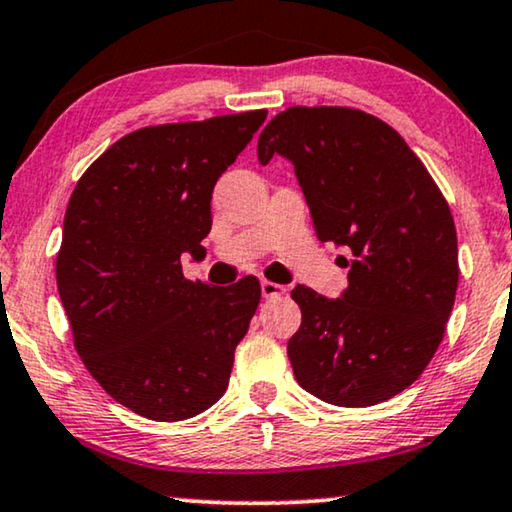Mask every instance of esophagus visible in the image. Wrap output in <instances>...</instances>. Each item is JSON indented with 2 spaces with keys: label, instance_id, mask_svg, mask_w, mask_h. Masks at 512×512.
Here are the masks:
<instances>
[{
  "label": "esophagus",
  "instance_id": "34e87169",
  "mask_svg": "<svg viewBox=\"0 0 512 512\" xmlns=\"http://www.w3.org/2000/svg\"><path fill=\"white\" fill-rule=\"evenodd\" d=\"M261 293H263V298H279V296H284V293H286V286L263 279V282H261Z\"/></svg>",
  "mask_w": 512,
  "mask_h": 512
}]
</instances>
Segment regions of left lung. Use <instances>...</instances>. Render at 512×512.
Returning <instances> with one entry per match:
<instances>
[{"instance_id":"1","label":"left lung","mask_w":512,"mask_h":512,"mask_svg":"<svg viewBox=\"0 0 512 512\" xmlns=\"http://www.w3.org/2000/svg\"><path fill=\"white\" fill-rule=\"evenodd\" d=\"M291 160L321 242L349 286L324 298L298 284L303 324L289 340L300 387L340 408H368L408 389L436 354L459 284L450 205L405 139L349 107H291L258 137L263 165Z\"/></svg>"}]
</instances>
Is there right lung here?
Wrapping results in <instances>:
<instances>
[{
    "label": "right lung",
    "instance_id": "right-lung-1",
    "mask_svg": "<svg viewBox=\"0 0 512 512\" xmlns=\"http://www.w3.org/2000/svg\"><path fill=\"white\" fill-rule=\"evenodd\" d=\"M268 111L151 125L111 144L69 198L55 263L74 347L100 387L156 422L195 417L226 394L261 284L191 282L205 258L212 191Z\"/></svg>",
    "mask_w": 512,
    "mask_h": 512
}]
</instances>
